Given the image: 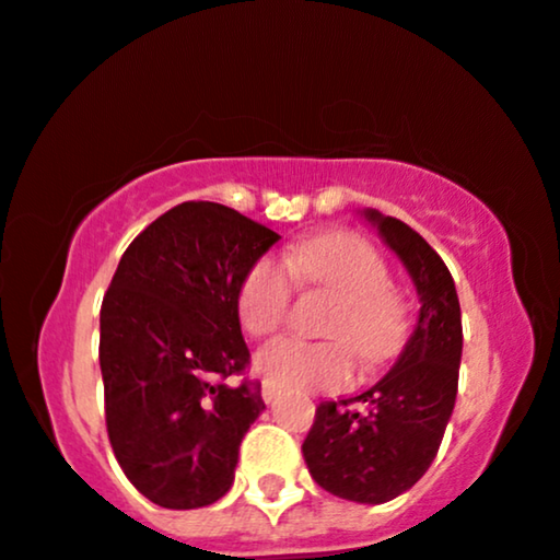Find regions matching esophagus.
Returning <instances> with one entry per match:
<instances>
[{
	"label": "esophagus",
	"instance_id": "esophagus-1",
	"mask_svg": "<svg viewBox=\"0 0 560 560\" xmlns=\"http://www.w3.org/2000/svg\"><path fill=\"white\" fill-rule=\"evenodd\" d=\"M260 395H264V400H266V402H273V400L279 398V395H281V390H279V387L273 385V382L264 380V387H260Z\"/></svg>",
	"mask_w": 560,
	"mask_h": 560
}]
</instances>
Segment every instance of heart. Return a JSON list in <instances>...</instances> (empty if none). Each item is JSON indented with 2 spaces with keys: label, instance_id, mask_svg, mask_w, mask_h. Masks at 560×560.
Instances as JSON below:
<instances>
[{
  "label": "heart",
  "instance_id": "b5f03b06",
  "mask_svg": "<svg viewBox=\"0 0 560 560\" xmlns=\"http://www.w3.org/2000/svg\"><path fill=\"white\" fill-rule=\"evenodd\" d=\"M289 271L302 284L341 296L328 320L330 338L310 343L284 338L256 357V370L287 390H336L353 374L351 349L366 366L398 357L408 341L410 317L398 294L390 292V271L372 245L353 235H323L296 245L287 256ZM276 258H260L240 287V320L256 338L273 336L287 320L292 279Z\"/></svg>",
  "mask_w": 560,
  "mask_h": 560
}]
</instances>
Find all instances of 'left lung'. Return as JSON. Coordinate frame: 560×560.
Listing matches in <instances>:
<instances>
[{
    "label": "left lung",
    "instance_id": "left-lung-1",
    "mask_svg": "<svg viewBox=\"0 0 560 560\" xmlns=\"http://www.w3.org/2000/svg\"><path fill=\"white\" fill-rule=\"evenodd\" d=\"M413 281L419 320L385 377L349 400H323L302 444L315 483L357 504H385L419 483L436 457L457 398L463 320L452 273L400 219L364 209ZM357 401L359 409H349Z\"/></svg>",
    "mask_w": 560,
    "mask_h": 560
}]
</instances>
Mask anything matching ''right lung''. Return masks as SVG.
Returning <instances> with one entry per match:
<instances>
[{
    "instance_id": "right-lung-1",
    "label": "right lung",
    "mask_w": 560,
    "mask_h": 560,
    "mask_svg": "<svg viewBox=\"0 0 560 560\" xmlns=\"http://www.w3.org/2000/svg\"><path fill=\"white\" fill-rule=\"evenodd\" d=\"M279 235L240 211L188 201L126 247L101 307L110 447L139 493L165 509L214 504L240 442L266 410L245 370L240 287Z\"/></svg>"
}]
</instances>
